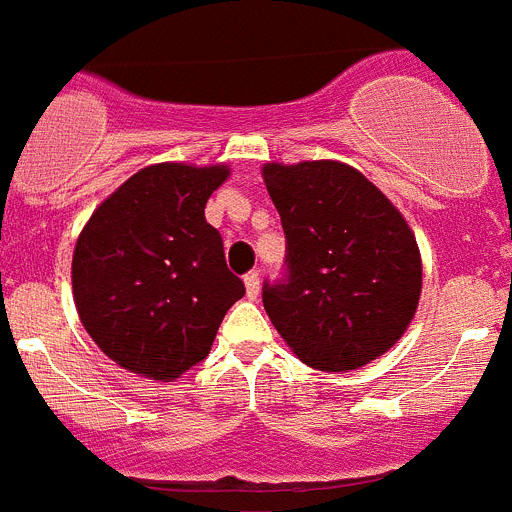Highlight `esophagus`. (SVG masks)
Wrapping results in <instances>:
<instances>
[{"label": "esophagus", "mask_w": 512, "mask_h": 512, "mask_svg": "<svg viewBox=\"0 0 512 512\" xmlns=\"http://www.w3.org/2000/svg\"><path fill=\"white\" fill-rule=\"evenodd\" d=\"M245 288H247V298H250V301H255V298L260 296V273H255V270H252V273H247Z\"/></svg>", "instance_id": "obj_1"}]
</instances>
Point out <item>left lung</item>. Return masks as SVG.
I'll use <instances>...</instances> for the list:
<instances>
[{"label":"left lung","mask_w":512,"mask_h":512,"mask_svg":"<svg viewBox=\"0 0 512 512\" xmlns=\"http://www.w3.org/2000/svg\"><path fill=\"white\" fill-rule=\"evenodd\" d=\"M262 178L285 232V278L262 285L267 316L308 367H365L416 316L423 267L411 227L352 165L267 163Z\"/></svg>","instance_id":"1"}]
</instances>
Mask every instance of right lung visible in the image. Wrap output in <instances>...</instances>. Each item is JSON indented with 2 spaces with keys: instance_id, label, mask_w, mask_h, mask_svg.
<instances>
[{
  "instance_id": "add662e5",
  "label": "right lung",
  "mask_w": 512,
  "mask_h": 512,
  "mask_svg": "<svg viewBox=\"0 0 512 512\" xmlns=\"http://www.w3.org/2000/svg\"><path fill=\"white\" fill-rule=\"evenodd\" d=\"M227 165H147L99 204L73 250L78 319L119 367L170 382L206 359L245 296L206 222Z\"/></svg>"
}]
</instances>
